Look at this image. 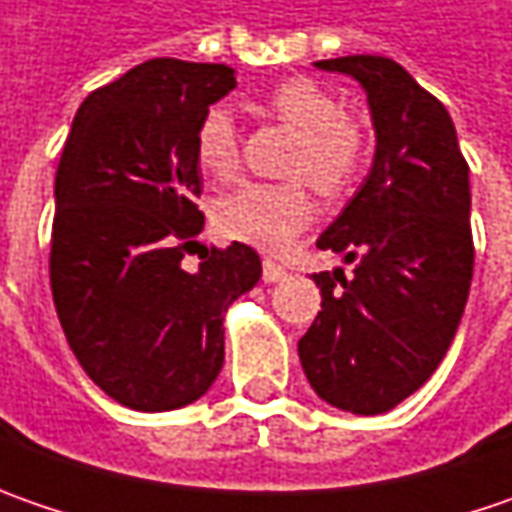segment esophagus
Returning a JSON list of instances; mask_svg holds the SVG:
<instances>
[{
  "label": "esophagus",
  "mask_w": 512,
  "mask_h": 512,
  "mask_svg": "<svg viewBox=\"0 0 512 512\" xmlns=\"http://www.w3.org/2000/svg\"><path fill=\"white\" fill-rule=\"evenodd\" d=\"M285 276H287L285 267L276 265V262H270V259H265V265H262V282L273 285V282H282Z\"/></svg>",
  "instance_id": "esophagus-1"
}]
</instances>
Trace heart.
<instances>
[{
  "mask_svg": "<svg viewBox=\"0 0 512 512\" xmlns=\"http://www.w3.org/2000/svg\"><path fill=\"white\" fill-rule=\"evenodd\" d=\"M265 108L287 128L296 142L287 156V173L302 176L322 196H342L356 182L364 165L367 139L362 125L342 113L339 99L319 82L293 76L276 82L265 93ZM193 153L199 168L225 179L239 165V133L233 116L213 105L202 113L193 133ZM313 202L302 182L279 185H239L213 207L216 230L242 245L267 253H282L310 225Z\"/></svg>",
  "mask_w": 512,
  "mask_h": 512,
  "instance_id": "obj_1",
  "label": "heart"
}]
</instances>
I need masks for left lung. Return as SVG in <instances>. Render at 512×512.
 <instances>
[{
	"label": "left lung",
	"mask_w": 512,
	"mask_h": 512,
	"mask_svg": "<svg viewBox=\"0 0 512 512\" xmlns=\"http://www.w3.org/2000/svg\"><path fill=\"white\" fill-rule=\"evenodd\" d=\"M367 93L376 156L359 193L316 247L356 262L313 273L322 310L299 339L327 404L376 416L416 393L462 322L473 279L470 168L442 102L384 56L322 59Z\"/></svg>",
	"instance_id": "1"
}]
</instances>
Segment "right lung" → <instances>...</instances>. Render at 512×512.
Segmentation results:
<instances>
[{
  "mask_svg": "<svg viewBox=\"0 0 512 512\" xmlns=\"http://www.w3.org/2000/svg\"><path fill=\"white\" fill-rule=\"evenodd\" d=\"M233 68L150 59L93 90L56 168L50 290L70 350L142 413L205 396L225 362V310L259 282L253 247H205L193 133ZM202 246L199 271L181 267Z\"/></svg>",
  "mask_w": 512,
  "mask_h": 512,
  "instance_id": "obj_1",
  "label": "right lung"
}]
</instances>
